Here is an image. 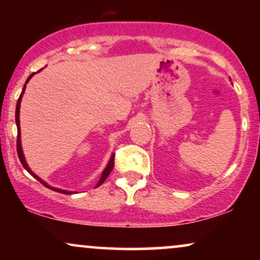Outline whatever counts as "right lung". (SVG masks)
I'll use <instances>...</instances> for the list:
<instances>
[{"instance_id":"1","label":"right lung","mask_w":260,"mask_h":260,"mask_svg":"<svg viewBox=\"0 0 260 260\" xmlns=\"http://www.w3.org/2000/svg\"><path fill=\"white\" fill-rule=\"evenodd\" d=\"M34 74H35V73L30 74V76H29V78L26 79V82H25V84H24V88H23V91H22V94L19 95V99H18L17 107H16V123H17V131H18V137H17V153H18V157H19V160H20V162H22L23 168H24V169L26 170V171H28L29 174H30V175L32 176V177H34V178H37V180H38L39 182H40V183H43L45 187H46V188H50V189L55 190V192H58V193H63V194H72L73 192H70V190L58 189V188L51 187V186H49V184H47L46 182L41 180V178L39 177V176L35 175L34 172H32L30 169H29L28 164H26V161H25L24 154H23L22 144H20V126H19V109H20V101H22V96H23V94H24V90H25L26 83L29 82V79H30L31 77L34 76ZM113 165H115V154H112V155H111V157H110V161H109V164H107V166H106V168H105V170H104V171H103V175H101V177H100L99 182H98L96 187H99V186H101V184L104 183V181L106 180V178H107V176H109V175H110V172L112 171V169H113Z\"/></svg>"}]
</instances>
